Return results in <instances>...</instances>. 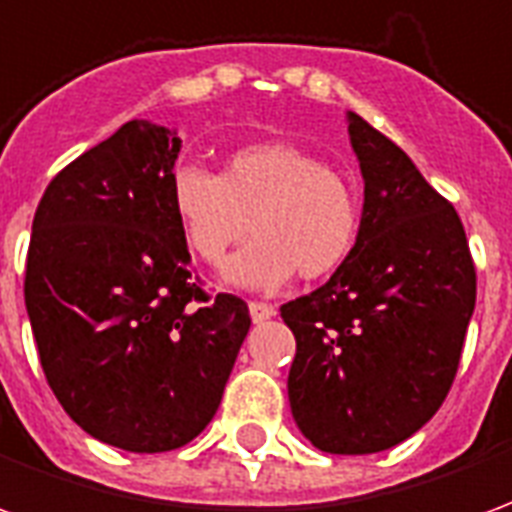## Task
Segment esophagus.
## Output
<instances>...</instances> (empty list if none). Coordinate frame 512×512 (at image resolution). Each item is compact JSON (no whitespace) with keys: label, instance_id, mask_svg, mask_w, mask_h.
<instances>
[{"label":"esophagus","instance_id":"esophagus-1","mask_svg":"<svg viewBox=\"0 0 512 512\" xmlns=\"http://www.w3.org/2000/svg\"><path fill=\"white\" fill-rule=\"evenodd\" d=\"M274 307L271 304H266V301H249V315H252V321L255 323H263L268 321V318H274Z\"/></svg>","mask_w":512,"mask_h":512}]
</instances>
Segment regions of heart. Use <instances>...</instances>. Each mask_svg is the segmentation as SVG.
<instances>
[{
  "label": "heart",
  "instance_id": "1",
  "mask_svg": "<svg viewBox=\"0 0 512 512\" xmlns=\"http://www.w3.org/2000/svg\"><path fill=\"white\" fill-rule=\"evenodd\" d=\"M169 205L194 255L219 266L246 230L252 244L224 266L233 288L271 290L296 271L334 274L359 238V194L307 147L257 142L227 153L222 172L180 164L169 178Z\"/></svg>",
  "mask_w": 512,
  "mask_h": 512
}]
</instances>
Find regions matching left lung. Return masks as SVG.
I'll list each match as a JSON object with an SVG mask.
<instances>
[{"instance_id":"1","label":"left lung","mask_w":512,"mask_h":512,"mask_svg":"<svg viewBox=\"0 0 512 512\" xmlns=\"http://www.w3.org/2000/svg\"><path fill=\"white\" fill-rule=\"evenodd\" d=\"M365 180L359 238L332 279L282 304L296 337L288 397L318 450L370 455L428 422L450 392L477 296L458 213L354 112Z\"/></svg>"}]
</instances>
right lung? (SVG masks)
<instances>
[{
	"label": "right lung",
	"mask_w": 512,
	"mask_h": 512,
	"mask_svg": "<svg viewBox=\"0 0 512 512\" xmlns=\"http://www.w3.org/2000/svg\"><path fill=\"white\" fill-rule=\"evenodd\" d=\"M175 128L128 120L71 161L32 222L24 301L68 417L126 452L200 436L249 332L238 296L208 301L169 205Z\"/></svg>",
	"instance_id": "right-lung-1"
}]
</instances>
